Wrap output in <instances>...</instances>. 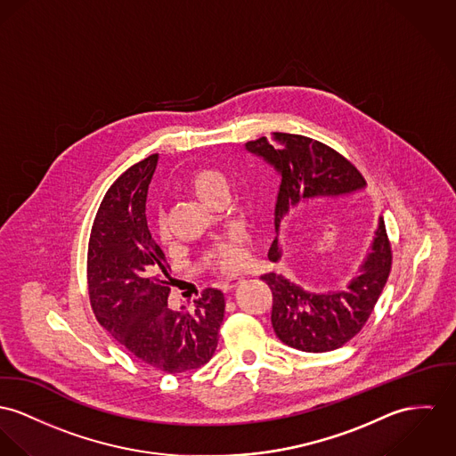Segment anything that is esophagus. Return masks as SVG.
<instances>
[{"mask_svg": "<svg viewBox=\"0 0 456 456\" xmlns=\"http://www.w3.org/2000/svg\"><path fill=\"white\" fill-rule=\"evenodd\" d=\"M243 281H245L243 278H229V280H225L222 282V289H224V291H231V289H234L236 286H240Z\"/></svg>", "mask_w": 456, "mask_h": 456, "instance_id": "esophagus-1", "label": "esophagus"}]
</instances>
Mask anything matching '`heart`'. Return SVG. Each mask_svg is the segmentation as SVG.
<instances>
[{"mask_svg":"<svg viewBox=\"0 0 456 456\" xmlns=\"http://www.w3.org/2000/svg\"><path fill=\"white\" fill-rule=\"evenodd\" d=\"M185 187L187 191H191L198 200H201L203 203H208L211 196L216 194L222 189H227V178L224 174H220L218 170H196L185 180ZM159 232L163 238H167V225L163 220H159ZM215 264L224 269V271H232L236 267L241 265L243 262V251L238 248L236 241H225L222 245L216 246L215 253H213Z\"/></svg>","mask_w":456,"mask_h":456,"instance_id":"obj_1","label":"heart"}]
</instances>
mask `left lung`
Masks as SVG:
<instances>
[{"label":"left lung","mask_w":456,"mask_h":456,"mask_svg":"<svg viewBox=\"0 0 456 456\" xmlns=\"http://www.w3.org/2000/svg\"><path fill=\"white\" fill-rule=\"evenodd\" d=\"M246 152L269 165L280 178L274 213L276 236L269 260L280 262L291 236L293 220L313 205L347 198L366 189L362 175L338 152L304 135L274 134L246 142ZM392 255L384 216L351 281L344 288L313 291L284 274L260 280L273 291V328L282 344L304 352L335 351L361 331L371 314L390 273Z\"/></svg>","instance_id":"1"}]
</instances>
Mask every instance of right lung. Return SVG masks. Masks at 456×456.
<instances>
[{"label":"right lung","mask_w":456,"mask_h":456,"mask_svg":"<svg viewBox=\"0 0 456 456\" xmlns=\"http://www.w3.org/2000/svg\"><path fill=\"white\" fill-rule=\"evenodd\" d=\"M158 159V154L142 159L107 191L90 236L88 291L97 321L126 351L176 375L210 361L225 298L207 288L192 309L168 305L172 269L145 216Z\"/></svg>","instance_id":"obj_1"}]
</instances>
